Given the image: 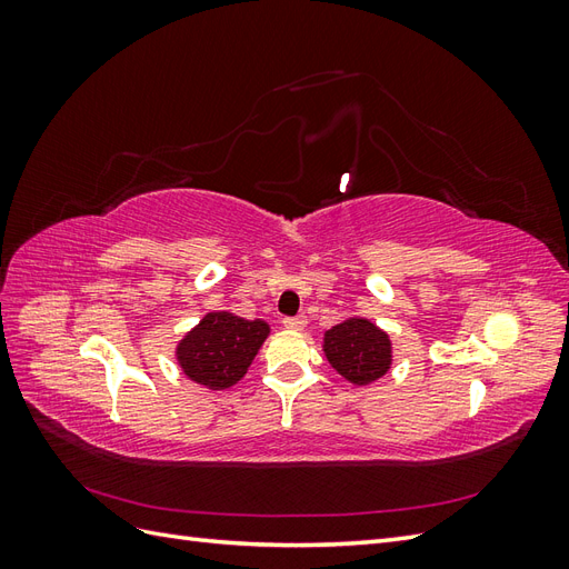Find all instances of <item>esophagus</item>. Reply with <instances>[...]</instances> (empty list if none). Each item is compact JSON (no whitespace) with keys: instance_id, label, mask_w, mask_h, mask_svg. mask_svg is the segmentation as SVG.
<instances>
[{"instance_id":"34e87169","label":"esophagus","mask_w":569,"mask_h":569,"mask_svg":"<svg viewBox=\"0 0 569 569\" xmlns=\"http://www.w3.org/2000/svg\"><path fill=\"white\" fill-rule=\"evenodd\" d=\"M306 316H297V318H284L282 320V325L287 327V330H291V332H301L303 327H306Z\"/></svg>"}]
</instances>
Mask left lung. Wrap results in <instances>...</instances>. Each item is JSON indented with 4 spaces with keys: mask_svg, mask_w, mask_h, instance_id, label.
<instances>
[{
    "mask_svg": "<svg viewBox=\"0 0 569 569\" xmlns=\"http://www.w3.org/2000/svg\"><path fill=\"white\" fill-rule=\"evenodd\" d=\"M322 351L330 366L351 385L366 387L391 368V339L368 318H347L322 337Z\"/></svg>",
    "mask_w": 569,
    "mask_h": 569,
    "instance_id": "8db88e82",
    "label": "left lung"
}]
</instances>
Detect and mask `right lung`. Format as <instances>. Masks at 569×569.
<instances>
[{
  "mask_svg": "<svg viewBox=\"0 0 569 569\" xmlns=\"http://www.w3.org/2000/svg\"><path fill=\"white\" fill-rule=\"evenodd\" d=\"M268 335L266 320H247L230 311L206 313L178 341V366L206 389H230L247 375Z\"/></svg>",
  "mask_w": 569,
  "mask_h": 569,
  "instance_id": "right-lung-1",
  "label": "right lung"
}]
</instances>
